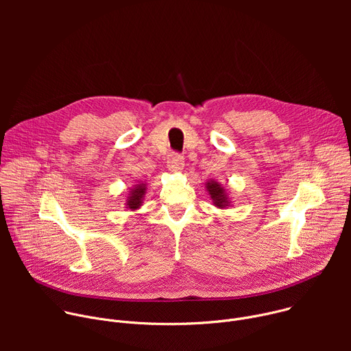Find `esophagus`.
Returning a JSON list of instances; mask_svg holds the SVG:
<instances>
[{
	"label": "esophagus",
	"mask_w": 351,
	"mask_h": 351,
	"mask_svg": "<svg viewBox=\"0 0 351 351\" xmlns=\"http://www.w3.org/2000/svg\"><path fill=\"white\" fill-rule=\"evenodd\" d=\"M167 167L171 172H180V171H183V167H184V158L180 154L173 153L168 157Z\"/></svg>",
	"instance_id": "1"
}]
</instances>
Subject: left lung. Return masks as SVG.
I'll return each mask as SVG.
<instances>
[{"instance_id": "obj_1", "label": "left lung", "mask_w": 351, "mask_h": 351, "mask_svg": "<svg viewBox=\"0 0 351 351\" xmlns=\"http://www.w3.org/2000/svg\"><path fill=\"white\" fill-rule=\"evenodd\" d=\"M206 190L211 198L213 204L219 208V210H226L230 207V198H229V193L228 189H225L219 182L214 180V179H208L206 182Z\"/></svg>"}]
</instances>
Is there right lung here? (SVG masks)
Instances as JSON below:
<instances>
[{
  "instance_id": "right-lung-1",
  "label": "right lung",
  "mask_w": 351,
  "mask_h": 351,
  "mask_svg": "<svg viewBox=\"0 0 351 351\" xmlns=\"http://www.w3.org/2000/svg\"><path fill=\"white\" fill-rule=\"evenodd\" d=\"M145 193H147V183L145 182L133 184L132 189L129 190L128 195H126V199H125L126 210H129V211L140 210V207L144 203Z\"/></svg>"
}]
</instances>
